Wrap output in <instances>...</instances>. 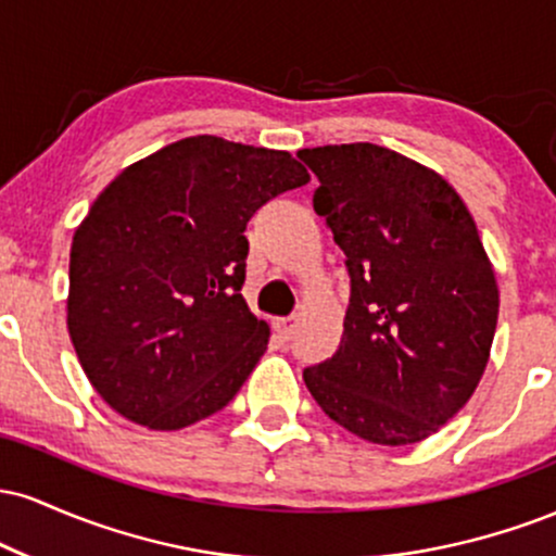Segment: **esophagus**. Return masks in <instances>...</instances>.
I'll return each mask as SVG.
<instances>
[{
    "mask_svg": "<svg viewBox=\"0 0 556 556\" xmlns=\"http://www.w3.org/2000/svg\"><path fill=\"white\" fill-rule=\"evenodd\" d=\"M298 324H300V318H298V316L277 318V321H274V329H277V334L282 337V340L287 342V340H292V337H295V331H298Z\"/></svg>",
    "mask_w": 556,
    "mask_h": 556,
    "instance_id": "1",
    "label": "esophagus"
}]
</instances>
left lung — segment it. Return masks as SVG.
Returning a JSON list of instances; mask_svg holds the SVG:
<instances>
[{"label":"left lung","mask_w":556,"mask_h":556,"mask_svg":"<svg viewBox=\"0 0 556 556\" xmlns=\"http://www.w3.org/2000/svg\"><path fill=\"white\" fill-rule=\"evenodd\" d=\"M298 156L350 274L340 348L305 387L366 442H424L476 392L494 342L500 290L473 216L442 175L384 146Z\"/></svg>","instance_id":"obj_1"}]
</instances>
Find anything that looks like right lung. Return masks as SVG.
<instances>
[{"mask_svg": "<svg viewBox=\"0 0 556 556\" xmlns=\"http://www.w3.org/2000/svg\"><path fill=\"white\" fill-rule=\"evenodd\" d=\"M308 180L287 151L193 136L101 190L70 248L67 329L112 410L177 431L238 394L269 344L240 295L245 227Z\"/></svg>", "mask_w": 556, "mask_h": 556, "instance_id": "right-lung-1", "label": "right lung"}]
</instances>
